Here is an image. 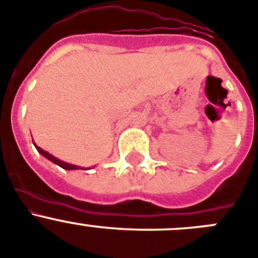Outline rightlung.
<instances>
[{
    "label": "right lung",
    "mask_w": 258,
    "mask_h": 258,
    "mask_svg": "<svg viewBox=\"0 0 258 258\" xmlns=\"http://www.w3.org/2000/svg\"><path fill=\"white\" fill-rule=\"evenodd\" d=\"M33 144H34V143H33ZM34 146H36V149L38 150L39 154H42L43 157L47 158L48 161L54 162L55 164H57V166L61 167V168H64V169H90V168H85V167H80V166H76V164H71V163H67V162L60 161V159H57V158H55L54 155H51L50 153H47V152H46V150L41 149V148H39V146H37L36 144H34Z\"/></svg>",
    "instance_id": "add662e5"
}]
</instances>
